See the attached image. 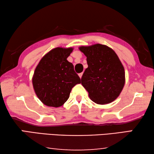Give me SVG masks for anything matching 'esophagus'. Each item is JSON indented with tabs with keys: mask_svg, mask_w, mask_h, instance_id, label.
<instances>
[{
	"mask_svg": "<svg viewBox=\"0 0 154 154\" xmlns=\"http://www.w3.org/2000/svg\"><path fill=\"white\" fill-rule=\"evenodd\" d=\"M82 75H83V72H81V73L79 74V77H80V79H82Z\"/></svg>",
	"mask_w": 154,
	"mask_h": 154,
	"instance_id": "obj_1",
	"label": "esophagus"
}]
</instances>
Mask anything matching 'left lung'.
<instances>
[{
    "instance_id": "1",
    "label": "left lung",
    "mask_w": 154,
    "mask_h": 154,
    "mask_svg": "<svg viewBox=\"0 0 154 154\" xmlns=\"http://www.w3.org/2000/svg\"><path fill=\"white\" fill-rule=\"evenodd\" d=\"M87 57L88 67L82 77V84L90 98L98 105L111 103L123 90L126 78L123 64L116 52L102 44L81 46Z\"/></svg>"
}]
</instances>
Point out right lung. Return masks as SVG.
I'll return each mask as SVG.
<instances>
[{"instance_id": "add662e5", "label": "right lung", "mask_w": 154, "mask_h": 154, "mask_svg": "<svg viewBox=\"0 0 154 154\" xmlns=\"http://www.w3.org/2000/svg\"><path fill=\"white\" fill-rule=\"evenodd\" d=\"M72 48H56L48 52L38 62L32 82L36 95L43 104L52 107L63 105L72 88L81 83L71 62L67 58Z\"/></svg>"}]
</instances>
